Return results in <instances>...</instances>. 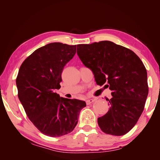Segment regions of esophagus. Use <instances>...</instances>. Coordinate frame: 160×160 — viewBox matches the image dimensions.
Wrapping results in <instances>:
<instances>
[{
  "label": "esophagus",
  "mask_w": 160,
  "mask_h": 160,
  "mask_svg": "<svg viewBox=\"0 0 160 160\" xmlns=\"http://www.w3.org/2000/svg\"><path fill=\"white\" fill-rule=\"evenodd\" d=\"M94 101H95V99H88V100H86V103H87V105H89V104H91L92 103H93Z\"/></svg>",
  "instance_id": "1"
}]
</instances>
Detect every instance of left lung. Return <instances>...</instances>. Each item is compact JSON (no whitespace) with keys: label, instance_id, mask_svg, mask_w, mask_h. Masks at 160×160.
<instances>
[{"label":"left lung","instance_id":"8db88e82","mask_svg":"<svg viewBox=\"0 0 160 160\" xmlns=\"http://www.w3.org/2000/svg\"><path fill=\"white\" fill-rule=\"evenodd\" d=\"M77 55L93 71L96 83L109 88L113 97L108 113L98 119L107 134L123 135L137 123L148 95L147 71L135 53L126 47L103 41L77 45Z\"/></svg>","mask_w":160,"mask_h":160}]
</instances>
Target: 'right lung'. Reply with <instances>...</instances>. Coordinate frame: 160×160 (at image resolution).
<instances>
[{"label":"right lung","instance_id":"obj_1","mask_svg":"<svg viewBox=\"0 0 160 160\" xmlns=\"http://www.w3.org/2000/svg\"><path fill=\"white\" fill-rule=\"evenodd\" d=\"M77 45L51 42L38 48L22 62L16 79L18 97L27 117L40 132L58 138L68 134L78 122L83 101L60 98L64 67Z\"/></svg>","mask_w":160,"mask_h":160}]
</instances>
